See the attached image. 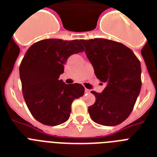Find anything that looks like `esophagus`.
<instances>
[{"instance_id": "esophagus-1", "label": "esophagus", "mask_w": 157, "mask_h": 157, "mask_svg": "<svg viewBox=\"0 0 157 157\" xmlns=\"http://www.w3.org/2000/svg\"><path fill=\"white\" fill-rule=\"evenodd\" d=\"M85 94H90V90H88V89H85Z\"/></svg>"}]
</instances>
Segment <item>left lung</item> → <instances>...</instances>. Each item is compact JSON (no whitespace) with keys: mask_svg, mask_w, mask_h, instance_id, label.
Wrapping results in <instances>:
<instances>
[{"mask_svg":"<svg viewBox=\"0 0 157 157\" xmlns=\"http://www.w3.org/2000/svg\"><path fill=\"white\" fill-rule=\"evenodd\" d=\"M81 42L97 78L106 85L101 94L91 92L96 101L88 109L90 118L103 126L120 124L132 113L140 93V62L123 43L105 39Z\"/></svg>","mask_w":157,"mask_h":157,"instance_id":"obj_1","label":"left lung"}]
</instances>
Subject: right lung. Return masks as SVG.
I'll return each instance as SVG.
<instances>
[{
  "mask_svg": "<svg viewBox=\"0 0 157 157\" xmlns=\"http://www.w3.org/2000/svg\"><path fill=\"white\" fill-rule=\"evenodd\" d=\"M82 40L43 39L30 46L19 67L24 99L39 123L57 126L69 118L74 99L82 97L81 84L59 80L70 56L84 51Z\"/></svg>",
  "mask_w": 157,
  "mask_h": 157,
  "instance_id": "right-lung-1",
  "label": "right lung"
}]
</instances>
